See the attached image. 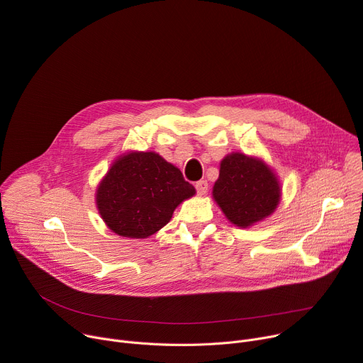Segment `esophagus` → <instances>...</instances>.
Segmentation results:
<instances>
[{"label":"esophagus","instance_id":"obj_1","mask_svg":"<svg viewBox=\"0 0 363 363\" xmlns=\"http://www.w3.org/2000/svg\"><path fill=\"white\" fill-rule=\"evenodd\" d=\"M194 187H196V191L199 196H203V194H206V191H208V182L199 180V182H196V184H194Z\"/></svg>","mask_w":363,"mask_h":363}]
</instances>
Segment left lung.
<instances>
[{
  "mask_svg": "<svg viewBox=\"0 0 363 363\" xmlns=\"http://www.w3.org/2000/svg\"><path fill=\"white\" fill-rule=\"evenodd\" d=\"M212 196L231 224L248 228L274 212L281 184L263 160L233 152L220 161Z\"/></svg>",
  "mask_w": 363,
  "mask_h": 363,
  "instance_id": "obj_1",
  "label": "left lung"
}]
</instances>
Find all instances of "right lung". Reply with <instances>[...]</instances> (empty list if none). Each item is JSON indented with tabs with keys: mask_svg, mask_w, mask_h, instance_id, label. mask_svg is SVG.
I'll return each mask as SVG.
<instances>
[{
	"mask_svg": "<svg viewBox=\"0 0 363 363\" xmlns=\"http://www.w3.org/2000/svg\"><path fill=\"white\" fill-rule=\"evenodd\" d=\"M196 193L182 172L157 152L130 151L110 165L96 193L108 230L148 238L169 224L174 209Z\"/></svg>",
	"mask_w": 363,
	"mask_h": 363,
	"instance_id": "obj_1",
	"label": "right lung"
}]
</instances>
